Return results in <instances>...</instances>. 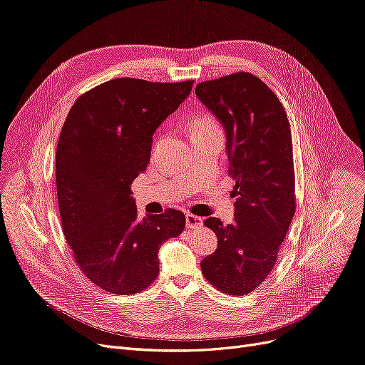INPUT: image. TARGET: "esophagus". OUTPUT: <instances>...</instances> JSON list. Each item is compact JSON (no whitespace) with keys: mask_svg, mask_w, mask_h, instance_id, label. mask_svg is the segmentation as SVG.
I'll return each mask as SVG.
<instances>
[{"mask_svg":"<svg viewBox=\"0 0 365 365\" xmlns=\"http://www.w3.org/2000/svg\"><path fill=\"white\" fill-rule=\"evenodd\" d=\"M203 225V218L195 217L192 213H186V227L187 228H198Z\"/></svg>","mask_w":365,"mask_h":365,"instance_id":"esophagus-1","label":"esophagus"}]
</instances>
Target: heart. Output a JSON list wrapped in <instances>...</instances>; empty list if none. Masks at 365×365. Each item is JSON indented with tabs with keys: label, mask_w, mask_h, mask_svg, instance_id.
<instances>
[{
	"label": "heart",
	"mask_w": 365,
	"mask_h": 365,
	"mask_svg": "<svg viewBox=\"0 0 365 365\" xmlns=\"http://www.w3.org/2000/svg\"><path fill=\"white\" fill-rule=\"evenodd\" d=\"M195 126H217V125H215L210 118L201 117V118L197 121V123H195Z\"/></svg>",
	"instance_id": "b5f03b06"
}]
</instances>
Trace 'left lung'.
<instances>
[{"instance_id":"8db88e82","label":"left lung","mask_w":365,"mask_h":365,"mask_svg":"<svg viewBox=\"0 0 365 365\" xmlns=\"http://www.w3.org/2000/svg\"><path fill=\"white\" fill-rule=\"evenodd\" d=\"M195 94L225 130L235 221L207 218L218 248L201 260V272L221 292L247 294L275 266L296 210L289 118L262 79L237 72L205 81Z\"/></svg>"}]
</instances>
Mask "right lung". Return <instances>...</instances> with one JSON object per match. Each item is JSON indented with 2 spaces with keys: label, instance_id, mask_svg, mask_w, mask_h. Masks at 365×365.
<instances>
[{
  "label": "right lung",
  "instance_id": "1",
  "mask_svg": "<svg viewBox=\"0 0 365 365\" xmlns=\"http://www.w3.org/2000/svg\"><path fill=\"white\" fill-rule=\"evenodd\" d=\"M192 81L117 78L84 93L57 144V195L67 244L86 277L113 294H133L159 274V247L185 228L168 209L140 220L130 185L147 168L153 133L190 96Z\"/></svg>",
  "mask_w": 365,
  "mask_h": 365
}]
</instances>
